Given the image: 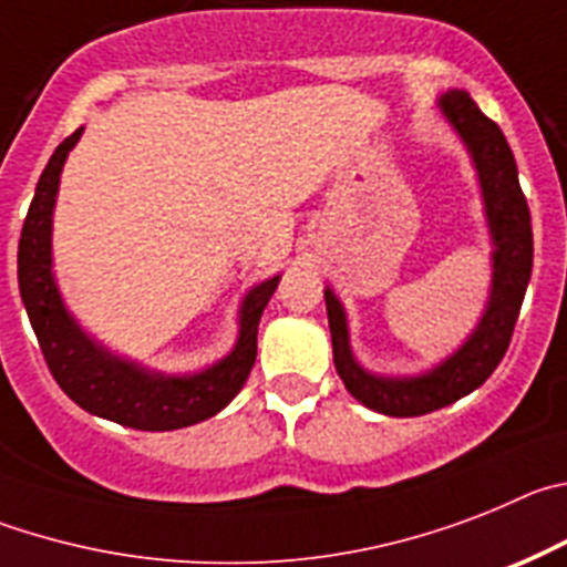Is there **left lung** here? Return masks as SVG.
I'll use <instances>...</instances> for the list:
<instances>
[{
  "label": "left lung",
  "mask_w": 567,
  "mask_h": 567,
  "mask_svg": "<svg viewBox=\"0 0 567 567\" xmlns=\"http://www.w3.org/2000/svg\"><path fill=\"white\" fill-rule=\"evenodd\" d=\"M437 104L472 152L477 175H481L488 228H492L494 239L492 299H488V308L477 330L455 355H449L443 364H437L426 375L404 381L379 379V375L361 370L353 361L350 344H347L344 310H341L333 290H324L336 372L355 401L392 417L426 415V412L455 404L457 398L477 390L497 370L508 344H512L525 288L532 279V214H528V203H525L523 188H519L517 163L508 150L506 135L499 132V126L492 118L483 115L481 106L468 99V93L452 90V93L441 95Z\"/></svg>",
  "instance_id": "1"
}]
</instances>
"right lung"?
<instances>
[{
  "label": "right lung",
  "instance_id": "1",
  "mask_svg": "<svg viewBox=\"0 0 567 567\" xmlns=\"http://www.w3.org/2000/svg\"><path fill=\"white\" fill-rule=\"evenodd\" d=\"M81 130L55 146L53 157L35 183V195L19 237V290L24 310L42 347L55 384L81 410L144 432H166L192 426L217 415L243 390L257 361V328L265 305L277 290L279 277L257 285L243 302L239 339L231 355L197 375H157L130 361L115 359L104 347L86 339L68 316L50 274V223L64 157L79 141Z\"/></svg>",
  "mask_w": 567,
  "mask_h": 567
}]
</instances>
